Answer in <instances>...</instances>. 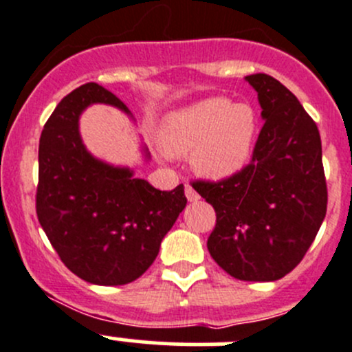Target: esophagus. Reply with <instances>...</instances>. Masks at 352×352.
<instances>
[{"label": "esophagus", "instance_id": "obj_1", "mask_svg": "<svg viewBox=\"0 0 352 352\" xmlns=\"http://www.w3.org/2000/svg\"><path fill=\"white\" fill-rule=\"evenodd\" d=\"M186 197H187V201H189V202L199 201V194L196 192V190H194L192 186H189V184L186 186Z\"/></svg>", "mask_w": 352, "mask_h": 352}]
</instances>
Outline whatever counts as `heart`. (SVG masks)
<instances>
[{
  "label": "heart",
  "mask_w": 352,
  "mask_h": 352,
  "mask_svg": "<svg viewBox=\"0 0 352 352\" xmlns=\"http://www.w3.org/2000/svg\"><path fill=\"white\" fill-rule=\"evenodd\" d=\"M257 133L250 105L211 97L166 113L158 140L166 153H190V165L204 179L226 180L250 162Z\"/></svg>",
  "instance_id": "b5f03b06"
}]
</instances>
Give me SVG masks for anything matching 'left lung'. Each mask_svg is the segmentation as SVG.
I'll return each mask as SVG.
<instances>
[{
  "mask_svg": "<svg viewBox=\"0 0 352 352\" xmlns=\"http://www.w3.org/2000/svg\"><path fill=\"white\" fill-rule=\"evenodd\" d=\"M265 120L252 162L221 182L194 189L214 208L208 250L240 281H278L301 262L327 212V184L317 124L283 83L245 76Z\"/></svg>",
  "mask_w": 352,
  "mask_h": 352,
  "instance_id": "1",
  "label": "left lung"
}]
</instances>
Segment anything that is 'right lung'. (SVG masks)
Masks as SVG:
<instances>
[{"label": "right lung", "instance_id": "obj_1", "mask_svg": "<svg viewBox=\"0 0 352 352\" xmlns=\"http://www.w3.org/2000/svg\"><path fill=\"white\" fill-rule=\"evenodd\" d=\"M94 104L131 110L97 83L66 95L38 143L37 218L73 274L98 286H122L148 271L187 204L184 186L155 189L129 166L95 158L83 144L80 117ZM134 120V119H133ZM144 158L150 151L143 146Z\"/></svg>", "mask_w": 352, "mask_h": 352}]
</instances>
